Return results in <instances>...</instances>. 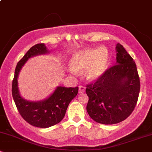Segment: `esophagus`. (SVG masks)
I'll return each mask as SVG.
<instances>
[{
    "label": "esophagus",
    "instance_id": "34e87169",
    "mask_svg": "<svg viewBox=\"0 0 152 152\" xmlns=\"http://www.w3.org/2000/svg\"><path fill=\"white\" fill-rule=\"evenodd\" d=\"M85 90H86V88H85V87L83 86H78V93H79V94L83 93V92L85 91Z\"/></svg>",
    "mask_w": 152,
    "mask_h": 152
}]
</instances>
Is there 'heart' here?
Wrapping results in <instances>:
<instances>
[{"instance_id": "b5f03b06", "label": "heart", "mask_w": 152, "mask_h": 152, "mask_svg": "<svg viewBox=\"0 0 152 152\" xmlns=\"http://www.w3.org/2000/svg\"><path fill=\"white\" fill-rule=\"evenodd\" d=\"M109 55L108 50L104 47L90 48L76 52L71 58L70 71L86 69V76L90 80H96L102 76L108 69Z\"/></svg>"}]
</instances>
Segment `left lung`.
Listing matches in <instances>:
<instances>
[{
	"label": "left lung",
	"mask_w": 152,
	"mask_h": 152,
	"mask_svg": "<svg viewBox=\"0 0 152 152\" xmlns=\"http://www.w3.org/2000/svg\"><path fill=\"white\" fill-rule=\"evenodd\" d=\"M116 64L95 83L87 85L86 111L92 119L102 124L125 120L137 104L140 81L132 56L120 43L116 46Z\"/></svg>",
	"instance_id": "left-lung-1"
}]
</instances>
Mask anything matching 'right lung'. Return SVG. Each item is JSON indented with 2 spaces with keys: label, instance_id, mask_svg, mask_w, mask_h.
I'll return each instance as SVG.
<instances>
[{
  "label": "right lung",
  "instance_id": "right-lung-1",
  "mask_svg": "<svg viewBox=\"0 0 152 152\" xmlns=\"http://www.w3.org/2000/svg\"><path fill=\"white\" fill-rule=\"evenodd\" d=\"M48 53L49 51L44 43H38L31 47L17 64L12 83V95L20 116L31 125L39 128H48L61 121L69 103L78 91V87L66 88L59 86L48 98L38 102L26 100L20 96L18 78L22 67L31 57Z\"/></svg>",
  "mask_w": 152,
  "mask_h": 152
}]
</instances>
